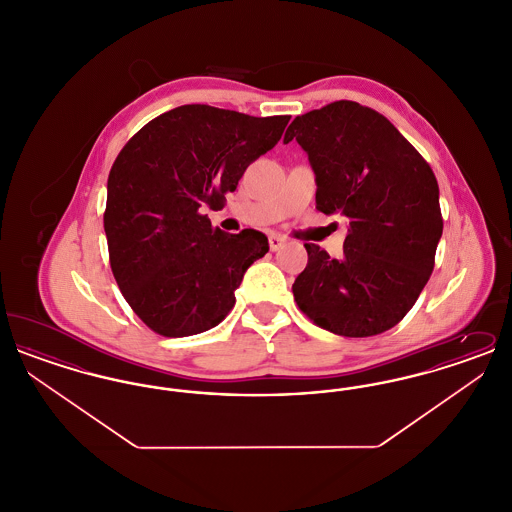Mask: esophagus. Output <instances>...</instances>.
<instances>
[{"mask_svg":"<svg viewBox=\"0 0 512 512\" xmlns=\"http://www.w3.org/2000/svg\"><path fill=\"white\" fill-rule=\"evenodd\" d=\"M286 245V240L284 238H280V236H270L268 238V247H270V251H278V249H282Z\"/></svg>","mask_w":512,"mask_h":512,"instance_id":"esophagus-1","label":"esophagus"}]
</instances>
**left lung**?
Masks as SVG:
<instances>
[{
	"mask_svg": "<svg viewBox=\"0 0 512 512\" xmlns=\"http://www.w3.org/2000/svg\"><path fill=\"white\" fill-rule=\"evenodd\" d=\"M292 140L317 176L318 211L349 222L341 259L305 244L295 303L338 336L382 334L413 309L434 270L443 232L438 180L384 115L357 101L295 117L284 144Z\"/></svg>",
	"mask_w": 512,
	"mask_h": 512,
	"instance_id": "1",
	"label": "left lung"
}]
</instances>
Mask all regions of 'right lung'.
Masks as SVG:
<instances>
[{
	"label": "right lung",
	"mask_w": 512,
	"mask_h": 512,
	"mask_svg": "<svg viewBox=\"0 0 512 512\" xmlns=\"http://www.w3.org/2000/svg\"><path fill=\"white\" fill-rule=\"evenodd\" d=\"M288 121L194 103L147 122L122 147L103 215L109 261L124 299L159 336L215 328L245 270L265 257L263 232H222L199 209L222 207Z\"/></svg>",
	"instance_id": "right-lung-1"
}]
</instances>
